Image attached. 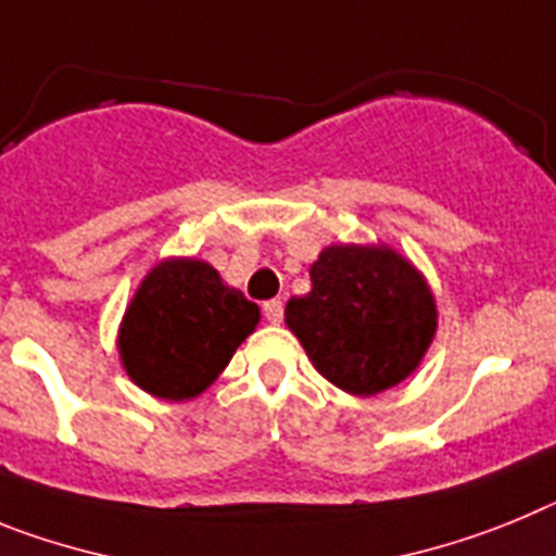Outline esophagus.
<instances>
[{"mask_svg": "<svg viewBox=\"0 0 556 556\" xmlns=\"http://www.w3.org/2000/svg\"><path fill=\"white\" fill-rule=\"evenodd\" d=\"M263 313H265V318L271 321V325H279V321H282L285 305L279 302V299H271V302H265V305H263Z\"/></svg>", "mask_w": 556, "mask_h": 556, "instance_id": "1", "label": "esophagus"}]
</instances>
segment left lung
<instances>
[{"label":"left lung","instance_id":"obj_1","mask_svg":"<svg viewBox=\"0 0 556 556\" xmlns=\"http://www.w3.org/2000/svg\"><path fill=\"white\" fill-rule=\"evenodd\" d=\"M311 282L285 305V325L332 386L375 397L422 364L439 313L412 260L386 243H332L311 265Z\"/></svg>","mask_w":556,"mask_h":556}]
</instances>
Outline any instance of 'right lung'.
<instances>
[{
  "label": "right lung",
  "mask_w": 556,
  "mask_h": 556,
  "mask_svg": "<svg viewBox=\"0 0 556 556\" xmlns=\"http://www.w3.org/2000/svg\"><path fill=\"white\" fill-rule=\"evenodd\" d=\"M260 325V307L206 260L164 257L144 274L119 321L125 375L153 397L204 394Z\"/></svg>",
  "instance_id": "1"
}]
</instances>
